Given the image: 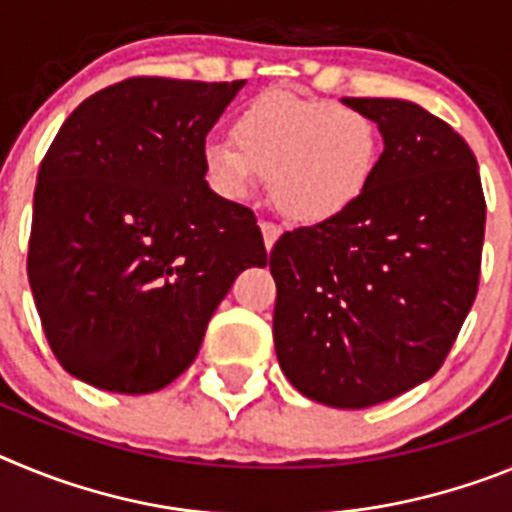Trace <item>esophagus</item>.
<instances>
[{"label": "esophagus", "mask_w": 512, "mask_h": 512, "mask_svg": "<svg viewBox=\"0 0 512 512\" xmlns=\"http://www.w3.org/2000/svg\"><path fill=\"white\" fill-rule=\"evenodd\" d=\"M261 235H264V246H266V251H271V248H274V243L279 241V235H282V230H279L277 225L261 223Z\"/></svg>", "instance_id": "1"}]
</instances>
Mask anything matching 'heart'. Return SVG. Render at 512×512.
I'll return each mask as SVG.
<instances>
[{"label":"heart","mask_w":512,"mask_h":512,"mask_svg":"<svg viewBox=\"0 0 512 512\" xmlns=\"http://www.w3.org/2000/svg\"><path fill=\"white\" fill-rule=\"evenodd\" d=\"M230 140H210L202 166L225 200H248L269 182L279 215L323 225L346 215L372 187L382 138L366 112L328 99L269 92L248 102Z\"/></svg>","instance_id":"1"}]
</instances>
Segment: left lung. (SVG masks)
Segmentation results:
<instances>
[{"label": "left lung", "mask_w": 512, "mask_h": 512, "mask_svg": "<svg viewBox=\"0 0 512 512\" xmlns=\"http://www.w3.org/2000/svg\"><path fill=\"white\" fill-rule=\"evenodd\" d=\"M377 122L372 187L271 248L274 348L300 395L359 410L431 379L479 284L485 194L459 133L408 99L346 97Z\"/></svg>", "instance_id": "obj_1"}]
</instances>
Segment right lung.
<instances>
[{"label": "right lung", "mask_w": 512, "mask_h": 512, "mask_svg": "<svg viewBox=\"0 0 512 512\" xmlns=\"http://www.w3.org/2000/svg\"><path fill=\"white\" fill-rule=\"evenodd\" d=\"M246 81L138 76L92 94L38 171L27 279L71 377L148 395L194 361L235 277L266 266L248 207L205 182L210 128Z\"/></svg>", "instance_id": "add662e5"}]
</instances>
